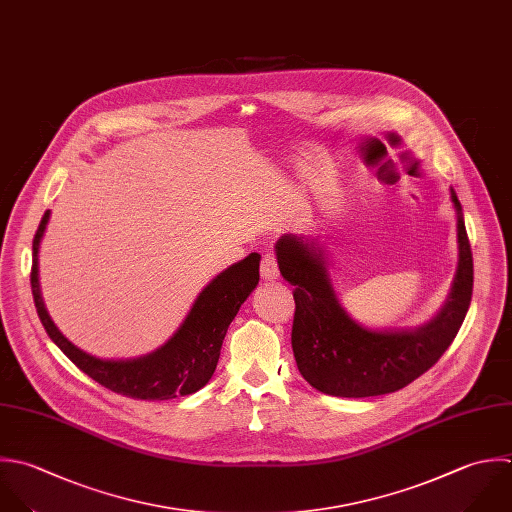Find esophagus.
<instances>
[{
	"label": "esophagus",
	"mask_w": 512,
	"mask_h": 512,
	"mask_svg": "<svg viewBox=\"0 0 512 512\" xmlns=\"http://www.w3.org/2000/svg\"><path fill=\"white\" fill-rule=\"evenodd\" d=\"M277 277H279V267H277L275 255H273V251H267L261 259V279L263 281H273Z\"/></svg>",
	"instance_id": "1"
}]
</instances>
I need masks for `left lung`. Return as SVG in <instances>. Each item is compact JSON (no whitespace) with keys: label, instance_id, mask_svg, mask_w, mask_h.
Wrapping results in <instances>:
<instances>
[{"label":"left lung","instance_id":"1","mask_svg":"<svg viewBox=\"0 0 512 512\" xmlns=\"http://www.w3.org/2000/svg\"><path fill=\"white\" fill-rule=\"evenodd\" d=\"M451 201L457 213V273L439 313L413 329H373L351 317L335 291L323 241L283 235L275 243L279 271L295 287L293 355L313 389L347 399L395 393L449 349L473 297V253L455 189Z\"/></svg>","mask_w":512,"mask_h":512}]
</instances>
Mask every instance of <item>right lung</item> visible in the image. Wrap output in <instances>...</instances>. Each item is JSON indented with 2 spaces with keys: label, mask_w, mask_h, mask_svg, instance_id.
I'll return each mask as SVG.
<instances>
[{
  "label": "right lung",
  "mask_w": 512,
  "mask_h": 512,
  "mask_svg": "<svg viewBox=\"0 0 512 512\" xmlns=\"http://www.w3.org/2000/svg\"><path fill=\"white\" fill-rule=\"evenodd\" d=\"M51 211L41 217L33 237L31 293L49 339L87 377L105 389L141 401H167L205 387L215 373L221 345L239 307L259 283V253H249L211 279L193 301L177 331L155 351L133 359H99L73 345L49 317L39 287V245Z\"/></svg>",
  "instance_id": "1"
}]
</instances>
